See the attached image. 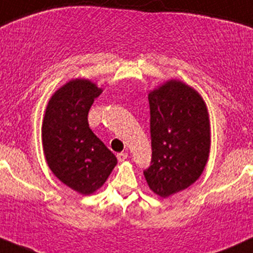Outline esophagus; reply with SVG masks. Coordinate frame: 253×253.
<instances>
[{"instance_id": "obj_1", "label": "esophagus", "mask_w": 253, "mask_h": 253, "mask_svg": "<svg viewBox=\"0 0 253 253\" xmlns=\"http://www.w3.org/2000/svg\"><path fill=\"white\" fill-rule=\"evenodd\" d=\"M117 159H118L119 163H123V161H126V159H127V154H126V152L118 153V154H117Z\"/></svg>"}]
</instances>
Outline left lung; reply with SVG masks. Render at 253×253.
Returning a JSON list of instances; mask_svg holds the SVG:
<instances>
[{"instance_id": "8db88e82", "label": "left lung", "mask_w": 253, "mask_h": 253, "mask_svg": "<svg viewBox=\"0 0 253 253\" xmlns=\"http://www.w3.org/2000/svg\"><path fill=\"white\" fill-rule=\"evenodd\" d=\"M152 165L143 172L163 198L188 189L201 177L211 153V122L203 98L180 80H169L148 94Z\"/></svg>"}]
</instances>
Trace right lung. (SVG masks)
<instances>
[{
	"label": "right lung",
	"mask_w": 253,
	"mask_h": 253,
	"mask_svg": "<svg viewBox=\"0 0 253 253\" xmlns=\"http://www.w3.org/2000/svg\"><path fill=\"white\" fill-rule=\"evenodd\" d=\"M101 92L90 80L73 79L53 93L42 119L47 166L62 183L84 196L100 189L117 165L88 124V111Z\"/></svg>",
	"instance_id": "right-lung-1"
}]
</instances>
